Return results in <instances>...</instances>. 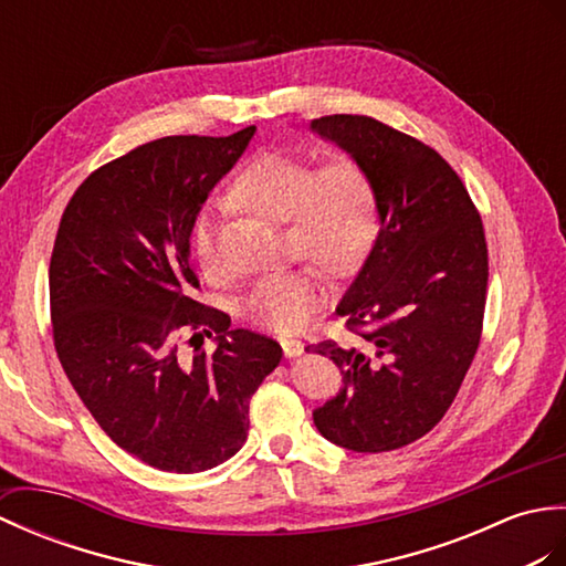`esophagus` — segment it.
Segmentation results:
<instances>
[{
	"label": "esophagus",
	"instance_id": "1",
	"mask_svg": "<svg viewBox=\"0 0 566 566\" xmlns=\"http://www.w3.org/2000/svg\"><path fill=\"white\" fill-rule=\"evenodd\" d=\"M281 348H283L285 358H297V356H303L305 344L297 342V338H281Z\"/></svg>",
	"mask_w": 566,
	"mask_h": 566
}]
</instances>
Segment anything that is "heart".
<instances>
[{"label":"heart","instance_id":"b5f03b06","mask_svg":"<svg viewBox=\"0 0 566 566\" xmlns=\"http://www.w3.org/2000/svg\"><path fill=\"white\" fill-rule=\"evenodd\" d=\"M234 196L261 216L285 220L293 251L317 259L334 275L358 271L378 240V188L356 159H334L312 169L305 159L261 153L237 177ZM191 247L200 269H216L208 216L196 220ZM324 295V275L317 263L307 261L259 275L244 291L240 312L256 326L291 332L312 317Z\"/></svg>","mask_w":566,"mask_h":566}]
</instances>
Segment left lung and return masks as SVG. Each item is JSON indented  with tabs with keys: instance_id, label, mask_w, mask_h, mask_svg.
Returning <instances> with one entry per match:
<instances>
[{
	"instance_id": "8db88e82",
	"label": "left lung",
	"mask_w": 566,
	"mask_h": 566,
	"mask_svg": "<svg viewBox=\"0 0 566 566\" xmlns=\"http://www.w3.org/2000/svg\"><path fill=\"white\" fill-rule=\"evenodd\" d=\"M312 130L366 167L380 208L378 240L336 307L360 344L312 346L344 375L312 419L326 441L385 453L429 433L472 366L489 281L482 218L453 167L417 137L348 113Z\"/></svg>"
}]
</instances>
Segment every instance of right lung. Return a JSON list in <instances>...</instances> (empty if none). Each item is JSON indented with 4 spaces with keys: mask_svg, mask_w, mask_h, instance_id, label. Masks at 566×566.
Returning a JSON list of instances; mask_svg holds the SVG:
<instances>
[{
    "mask_svg": "<svg viewBox=\"0 0 566 566\" xmlns=\"http://www.w3.org/2000/svg\"><path fill=\"white\" fill-rule=\"evenodd\" d=\"M254 133L135 147L90 174L62 212L50 256L57 358L111 441L149 468L191 474L230 460L247 441L251 395L283 356L188 295L200 206ZM212 331V357L180 354L181 335L202 343Z\"/></svg>",
    "mask_w": 566,
    "mask_h": 566,
    "instance_id": "add662e5",
    "label": "right lung"
}]
</instances>
